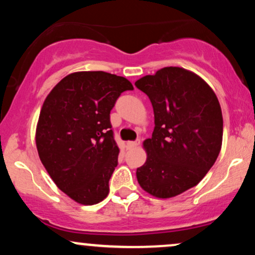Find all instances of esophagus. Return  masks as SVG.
Wrapping results in <instances>:
<instances>
[{"label": "esophagus", "instance_id": "esophagus-1", "mask_svg": "<svg viewBox=\"0 0 255 255\" xmlns=\"http://www.w3.org/2000/svg\"><path fill=\"white\" fill-rule=\"evenodd\" d=\"M140 145V139H136L135 141H128L127 142V147L128 148H134L136 147V146Z\"/></svg>", "mask_w": 255, "mask_h": 255}]
</instances>
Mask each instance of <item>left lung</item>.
<instances>
[{"instance_id":"1","label":"left lung","mask_w":255,"mask_h":255,"mask_svg":"<svg viewBox=\"0 0 255 255\" xmlns=\"http://www.w3.org/2000/svg\"><path fill=\"white\" fill-rule=\"evenodd\" d=\"M135 86L148 96L154 114L137 182L156 198L176 197L203 180L221 151L223 116L217 96L200 77L180 67L159 69Z\"/></svg>"}]
</instances>
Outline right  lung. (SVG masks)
I'll return each instance as SVG.
<instances>
[{
	"mask_svg": "<svg viewBox=\"0 0 255 255\" xmlns=\"http://www.w3.org/2000/svg\"><path fill=\"white\" fill-rule=\"evenodd\" d=\"M130 81L107 72L64 77L44 101L36 130L38 154L56 186L83 205L109 193L119 147L110 111Z\"/></svg>",
	"mask_w": 255,
	"mask_h": 255,
	"instance_id": "add662e5",
	"label": "right lung"
}]
</instances>
